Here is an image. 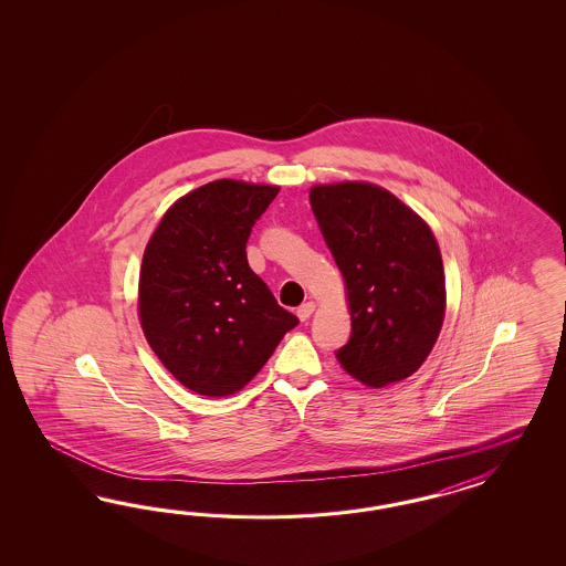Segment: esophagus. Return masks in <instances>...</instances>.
<instances>
[{
    "label": "esophagus",
    "mask_w": 566,
    "mask_h": 566,
    "mask_svg": "<svg viewBox=\"0 0 566 566\" xmlns=\"http://www.w3.org/2000/svg\"><path fill=\"white\" fill-rule=\"evenodd\" d=\"M313 311H315V303L307 301V303H303L301 307L296 308V315H298L301 322H307L308 317L313 315Z\"/></svg>",
    "instance_id": "obj_1"
}]
</instances>
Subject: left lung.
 I'll list each match as a JSON object with an SVG mask.
<instances>
[{
    "label": "left lung",
    "mask_w": 566,
    "mask_h": 566,
    "mask_svg": "<svg viewBox=\"0 0 566 566\" xmlns=\"http://www.w3.org/2000/svg\"><path fill=\"white\" fill-rule=\"evenodd\" d=\"M308 199L343 272L353 324L336 353L344 371L369 388L412 376L444 324V265L431 228L374 182L315 185Z\"/></svg>",
    "instance_id": "1"
}]
</instances>
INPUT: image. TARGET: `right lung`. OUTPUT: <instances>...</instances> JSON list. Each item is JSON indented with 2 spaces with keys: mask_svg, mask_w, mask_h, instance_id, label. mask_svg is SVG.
<instances>
[{
  "mask_svg": "<svg viewBox=\"0 0 566 566\" xmlns=\"http://www.w3.org/2000/svg\"><path fill=\"white\" fill-rule=\"evenodd\" d=\"M280 187L213 180L171 203L145 247L138 322L155 355L201 396L242 390L298 324L247 261Z\"/></svg>",
  "mask_w": 566,
  "mask_h": 566,
  "instance_id": "obj_1",
  "label": "right lung"
}]
</instances>
